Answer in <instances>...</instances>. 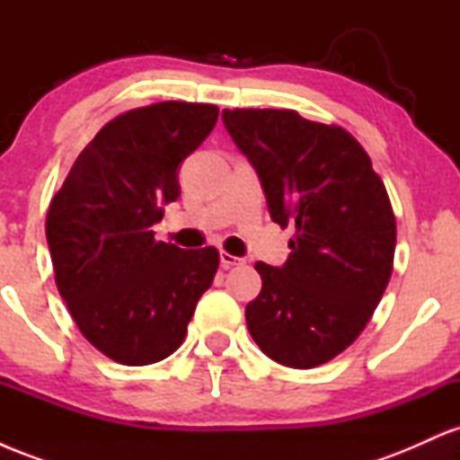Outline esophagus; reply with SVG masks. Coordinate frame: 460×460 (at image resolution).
<instances>
[{"label":"esophagus","mask_w":460,"mask_h":460,"mask_svg":"<svg viewBox=\"0 0 460 460\" xmlns=\"http://www.w3.org/2000/svg\"><path fill=\"white\" fill-rule=\"evenodd\" d=\"M220 263H223V268H234V266H242V263H244V260H242V257H235V255H231V252L223 251V252H220Z\"/></svg>","instance_id":"34e87169"}]
</instances>
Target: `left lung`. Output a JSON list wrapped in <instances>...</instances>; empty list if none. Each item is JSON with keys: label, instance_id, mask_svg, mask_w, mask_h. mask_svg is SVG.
I'll list each match as a JSON object with an SVG mask.
<instances>
[{"label": "left lung", "instance_id": "left-lung-1", "mask_svg": "<svg viewBox=\"0 0 460 460\" xmlns=\"http://www.w3.org/2000/svg\"><path fill=\"white\" fill-rule=\"evenodd\" d=\"M277 225L296 226L283 268L257 261L248 332L272 361L309 369L361 335L394 270L395 216L372 160L340 125L296 110H225Z\"/></svg>", "mask_w": 460, "mask_h": 460}]
</instances>
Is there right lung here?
Segmentation results:
<instances>
[{"instance_id": "obj_1", "label": "right lung", "mask_w": 460, "mask_h": 460, "mask_svg": "<svg viewBox=\"0 0 460 460\" xmlns=\"http://www.w3.org/2000/svg\"><path fill=\"white\" fill-rule=\"evenodd\" d=\"M218 120L212 103L162 102L105 123L47 209L56 285L91 344L123 366L177 350L214 281V246L183 251L151 226L179 197V164Z\"/></svg>"}]
</instances>
